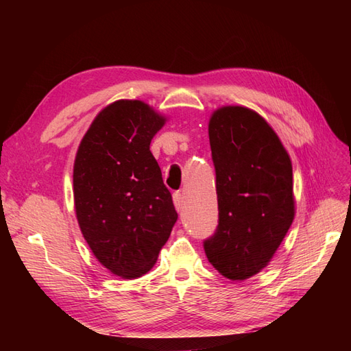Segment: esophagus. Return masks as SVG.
<instances>
[{
	"label": "esophagus",
	"mask_w": 351,
	"mask_h": 351,
	"mask_svg": "<svg viewBox=\"0 0 351 351\" xmlns=\"http://www.w3.org/2000/svg\"><path fill=\"white\" fill-rule=\"evenodd\" d=\"M173 200H174V206L178 212H182L183 208H184V197H183V193L182 192H176L173 195Z\"/></svg>",
	"instance_id": "esophagus-1"
}]
</instances>
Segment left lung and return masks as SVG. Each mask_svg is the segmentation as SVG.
<instances>
[{
    "mask_svg": "<svg viewBox=\"0 0 351 351\" xmlns=\"http://www.w3.org/2000/svg\"><path fill=\"white\" fill-rule=\"evenodd\" d=\"M208 130L219 212L204 249L221 275L243 281L267 267L294 219L293 167L272 127L246 107L218 108Z\"/></svg>",
    "mask_w": 351,
    "mask_h": 351,
    "instance_id": "1",
    "label": "left lung"
}]
</instances>
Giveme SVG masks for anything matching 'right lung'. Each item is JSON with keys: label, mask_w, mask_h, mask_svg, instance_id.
<instances>
[{"label": "right lung", "mask_w": 351, "mask_h": 351, "mask_svg": "<svg viewBox=\"0 0 351 351\" xmlns=\"http://www.w3.org/2000/svg\"><path fill=\"white\" fill-rule=\"evenodd\" d=\"M165 120L142 101H115L95 117L76 154L79 227L95 258L121 278L151 271L178 218L149 151Z\"/></svg>", "instance_id": "add662e5"}]
</instances>
